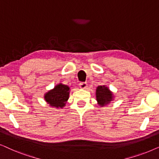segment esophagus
Masks as SVG:
<instances>
[{"instance_id": "obj_1", "label": "esophagus", "mask_w": 159, "mask_h": 159, "mask_svg": "<svg viewBox=\"0 0 159 159\" xmlns=\"http://www.w3.org/2000/svg\"><path fill=\"white\" fill-rule=\"evenodd\" d=\"M87 87H88L87 82H81V83H80V88L81 89H85Z\"/></svg>"}]
</instances>
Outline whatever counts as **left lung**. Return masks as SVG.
Masks as SVG:
<instances>
[{
  "mask_svg": "<svg viewBox=\"0 0 159 159\" xmlns=\"http://www.w3.org/2000/svg\"><path fill=\"white\" fill-rule=\"evenodd\" d=\"M95 94H96L98 104L101 106L108 105L111 101L114 100V95L112 92L105 85L97 87Z\"/></svg>",
  "mask_w": 159,
  "mask_h": 159,
  "instance_id": "left-lung-1",
  "label": "left lung"
}]
</instances>
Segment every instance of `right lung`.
<instances>
[{"label":"right lung","mask_w":159,"mask_h":159,"mask_svg":"<svg viewBox=\"0 0 159 159\" xmlns=\"http://www.w3.org/2000/svg\"><path fill=\"white\" fill-rule=\"evenodd\" d=\"M69 90L70 88L69 86L59 83L54 87L53 89L45 93V101L52 107L64 108L69 99Z\"/></svg>","instance_id":"right-lung-1"}]
</instances>
